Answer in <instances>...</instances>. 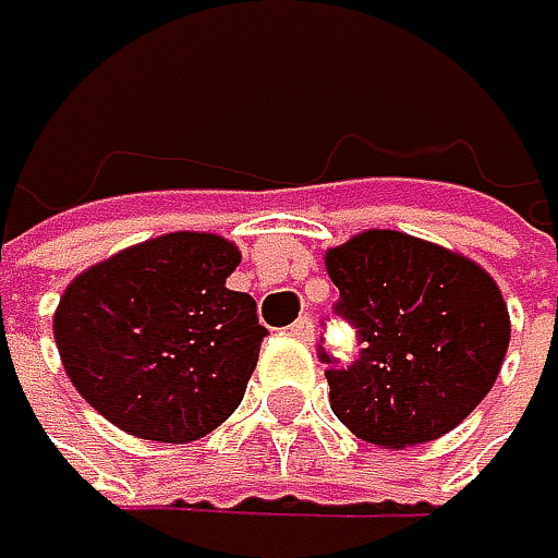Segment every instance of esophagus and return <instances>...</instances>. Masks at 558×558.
Instances as JSON below:
<instances>
[{"label":"esophagus","mask_w":558,"mask_h":558,"mask_svg":"<svg viewBox=\"0 0 558 558\" xmlns=\"http://www.w3.org/2000/svg\"><path fill=\"white\" fill-rule=\"evenodd\" d=\"M289 335H292V338H299V341H312V338H315V325H312V318H299V322H292V325H289Z\"/></svg>","instance_id":"obj_1"}]
</instances>
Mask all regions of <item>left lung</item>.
Returning <instances> with one entry per match:
<instances>
[{
  "label": "left lung",
  "mask_w": 558,
  "mask_h": 558,
  "mask_svg": "<svg viewBox=\"0 0 558 558\" xmlns=\"http://www.w3.org/2000/svg\"><path fill=\"white\" fill-rule=\"evenodd\" d=\"M325 269L362 341L348 368L322 352L331 411L355 437L417 447L490 395L510 348V312L480 263L398 230H362L325 250Z\"/></svg>",
  "instance_id": "left-lung-1"
}]
</instances>
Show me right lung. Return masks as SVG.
<instances>
[{
	"label": "right lung",
	"instance_id": "right-lung-1",
	"mask_svg": "<svg viewBox=\"0 0 558 558\" xmlns=\"http://www.w3.org/2000/svg\"><path fill=\"white\" fill-rule=\"evenodd\" d=\"M240 246L177 230L128 246L68 282L51 328L75 391L114 427L190 444L243 401L266 328L227 289Z\"/></svg>",
	"mask_w": 558,
	"mask_h": 558
}]
</instances>
